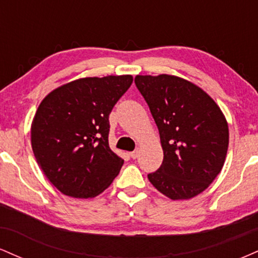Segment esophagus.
Listing matches in <instances>:
<instances>
[{"mask_svg":"<svg viewBox=\"0 0 258 258\" xmlns=\"http://www.w3.org/2000/svg\"><path fill=\"white\" fill-rule=\"evenodd\" d=\"M130 156H131L132 159H137L138 156H139V152H138V150H135V152H131V153H130Z\"/></svg>","mask_w":258,"mask_h":258,"instance_id":"obj_1","label":"esophagus"}]
</instances>
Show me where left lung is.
I'll return each mask as SVG.
<instances>
[{
  "label": "left lung",
  "mask_w": 258,
  "mask_h": 258,
  "mask_svg": "<svg viewBox=\"0 0 258 258\" xmlns=\"http://www.w3.org/2000/svg\"><path fill=\"white\" fill-rule=\"evenodd\" d=\"M135 84L158 126L164 150L150 183L172 200L203 193L221 172L229 131L220 106L197 85L173 75H137Z\"/></svg>",
  "instance_id": "obj_1"
}]
</instances>
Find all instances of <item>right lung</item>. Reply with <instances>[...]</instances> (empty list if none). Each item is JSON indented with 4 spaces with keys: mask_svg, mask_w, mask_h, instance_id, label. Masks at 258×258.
<instances>
[{
    "mask_svg": "<svg viewBox=\"0 0 258 258\" xmlns=\"http://www.w3.org/2000/svg\"><path fill=\"white\" fill-rule=\"evenodd\" d=\"M132 81L131 75L79 79L55 88L38 105L32 152L59 191L93 198L119 174L123 160L109 147V115Z\"/></svg>",
    "mask_w": 258,
    "mask_h": 258,
    "instance_id": "1",
    "label": "right lung"
}]
</instances>
